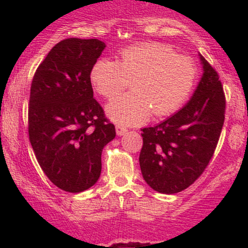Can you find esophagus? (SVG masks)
Listing matches in <instances>:
<instances>
[{
  "mask_svg": "<svg viewBox=\"0 0 248 248\" xmlns=\"http://www.w3.org/2000/svg\"><path fill=\"white\" fill-rule=\"evenodd\" d=\"M115 129H116V134H118L119 136L124 135V134L127 133V128L126 127H122V126H120V124H118V126L115 127Z\"/></svg>",
  "mask_w": 248,
  "mask_h": 248,
  "instance_id": "obj_1",
  "label": "esophagus"
}]
</instances>
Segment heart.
<instances>
[{
  "label": "heart",
  "instance_id": "heart-1",
  "mask_svg": "<svg viewBox=\"0 0 248 248\" xmlns=\"http://www.w3.org/2000/svg\"><path fill=\"white\" fill-rule=\"evenodd\" d=\"M119 62L99 58L90 78L99 94L114 98L132 80V92L107 105V115L122 126L142 124L152 112L166 116L183 106L192 93L198 71L191 58L168 45L148 42L124 47Z\"/></svg>",
  "mask_w": 248,
  "mask_h": 248
}]
</instances>
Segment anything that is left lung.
I'll return each mask as SVG.
<instances>
[{"instance_id":"left-lung-1","label":"left lung","mask_w":248,"mask_h":248,"mask_svg":"<svg viewBox=\"0 0 248 248\" xmlns=\"http://www.w3.org/2000/svg\"><path fill=\"white\" fill-rule=\"evenodd\" d=\"M203 76L187 104L154 127L141 129V172L161 193L189 187L212 158L225 119V95L219 76L203 56Z\"/></svg>"}]
</instances>
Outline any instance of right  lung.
I'll return each mask as SVG.
<instances>
[{"instance_id": "add662e5", "label": "right lung", "mask_w": 248, "mask_h": 248, "mask_svg": "<svg viewBox=\"0 0 248 248\" xmlns=\"http://www.w3.org/2000/svg\"><path fill=\"white\" fill-rule=\"evenodd\" d=\"M106 45L99 39L67 38L37 67L30 88L29 139L47 178L67 192L98 182L101 153L115 127L93 98L90 73Z\"/></svg>"}]
</instances>
